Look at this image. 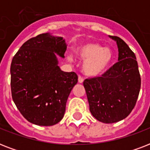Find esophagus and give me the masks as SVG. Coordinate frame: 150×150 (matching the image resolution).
Wrapping results in <instances>:
<instances>
[{"mask_svg": "<svg viewBox=\"0 0 150 150\" xmlns=\"http://www.w3.org/2000/svg\"><path fill=\"white\" fill-rule=\"evenodd\" d=\"M79 83H82V82H83V78L82 77V76H81V75H79Z\"/></svg>", "mask_w": 150, "mask_h": 150, "instance_id": "1", "label": "esophagus"}]
</instances>
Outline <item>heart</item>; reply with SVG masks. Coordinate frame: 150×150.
Wrapping results in <instances>:
<instances>
[{"label":"heart","instance_id":"1","mask_svg":"<svg viewBox=\"0 0 150 150\" xmlns=\"http://www.w3.org/2000/svg\"><path fill=\"white\" fill-rule=\"evenodd\" d=\"M77 56L84 60L83 72L89 76L101 75L109 68L114 58L113 52L109 47H103L94 42L83 43L76 49Z\"/></svg>","mask_w":150,"mask_h":150}]
</instances>
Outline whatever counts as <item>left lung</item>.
<instances>
[{"instance_id": "1", "label": "left lung", "mask_w": 150, "mask_h": 150, "mask_svg": "<svg viewBox=\"0 0 150 150\" xmlns=\"http://www.w3.org/2000/svg\"><path fill=\"white\" fill-rule=\"evenodd\" d=\"M118 47V61L100 77L86 79L83 86L93 116L103 123H115L130 114L141 87L134 52L120 37L110 36Z\"/></svg>"}]
</instances>
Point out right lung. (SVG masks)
Masks as SVG:
<instances>
[{
  "mask_svg": "<svg viewBox=\"0 0 150 150\" xmlns=\"http://www.w3.org/2000/svg\"><path fill=\"white\" fill-rule=\"evenodd\" d=\"M67 49L62 37L49 33L29 39L13 57L11 89L14 103L27 121L40 126L56 125L63 118L67 100L78 82L76 73L57 65Z\"/></svg>",
  "mask_w": 150,
  "mask_h": 150,
  "instance_id": "1",
  "label": "right lung"
}]
</instances>
